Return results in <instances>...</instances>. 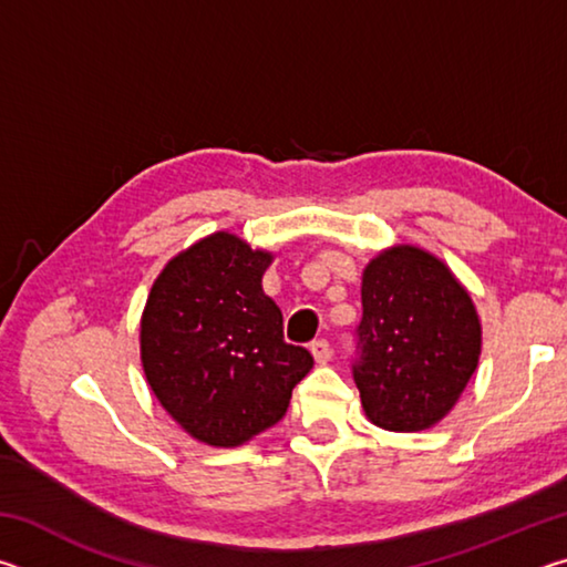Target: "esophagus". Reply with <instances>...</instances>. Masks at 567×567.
Listing matches in <instances>:
<instances>
[{
	"instance_id": "1",
	"label": "esophagus",
	"mask_w": 567,
	"mask_h": 567,
	"mask_svg": "<svg viewBox=\"0 0 567 567\" xmlns=\"http://www.w3.org/2000/svg\"><path fill=\"white\" fill-rule=\"evenodd\" d=\"M310 350H312V354H315V360L318 362H328L330 360V354H332V348H330V342L324 340V338H320V340H312V344H310Z\"/></svg>"
}]
</instances>
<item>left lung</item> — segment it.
<instances>
[{"label":"left lung","instance_id":"8db88e82","mask_svg":"<svg viewBox=\"0 0 567 567\" xmlns=\"http://www.w3.org/2000/svg\"><path fill=\"white\" fill-rule=\"evenodd\" d=\"M480 358L473 300L437 257L400 245L362 275L352 378L375 425L415 433L455 405Z\"/></svg>","mask_w":567,"mask_h":567}]
</instances>
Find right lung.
I'll list each match as a JSON object with an SVG mask.
<instances>
[{"mask_svg":"<svg viewBox=\"0 0 567 567\" xmlns=\"http://www.w3.org/2000/svg\"><path fill=\"white\" fill-rule=\"evenodd\" d=\"M270 252L227 233L177 255L142 315V364L172 417L207 445L235 447L282 420L312 354L285 342L262 292Z\"/></svg>","mask_w":567,"mask_h":567,"instance_id":"obj_1","label":"right lung"}]
</instances>
